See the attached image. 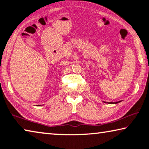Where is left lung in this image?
Returning <instances> with one entry per match:
<instances>
[{"mask_svg": "<svg viewBox=\"0 0 149 149\" xmlns=\"http://www.w3.org/2000/svg\"><path fill=\"white\" fill-rule=\"evenodd\" d=\"M120 102V101H118V102H107V103H109V104H116V103H118V102Z\"/></svg>", "mask_w": 149, "mask_h": 149, "instance_id": "8db88e82", "label": "left lung"}]
</instances>
